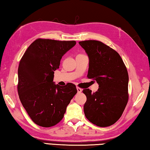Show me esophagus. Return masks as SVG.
<instances>
[{
	"mask_svg": "<svg viewBox=\"0 0 150 150\" xmlns=\"http://www.w3.org/2000/svg\"><path fill=\"white\" fill-rule=\"evenodd\" d=\"M77 92L78 93H81V92H82V89L79 88V87H77Z\"/></svg>",
	"mask_w": 150,
	"mask_h": 150,
	"instance_id": "1",
	"label": "esophagus"
}]
</instances>
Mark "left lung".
I'll return each mask as SVG.
<instances>
[{
    "mask_svg": "<svg viewBox=\"0 0 150 150\" xmlns=\"http://www.w3.org/2000/svg\"><path fill=\"white\" fill-rule=\"evenodd\" d=\"M89 59L88 77L96 81L99 88L92 93L84 89L86 96L84 112L86 119L105 127L121 117L129 99V75L120 55L98 40L79 42Z\"/></svg>",
    "mask_w": 150,
    "mask_h": 150,
    "instance_id": "1",
    "label": "left lung"
}]
</instances>
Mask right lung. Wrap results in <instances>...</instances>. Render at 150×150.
<instances>
[{"instance_id": "1", "label": "right lung", "mask_w": 150, "mask_h": 150, "mask_svg": "<svg viewBox=\"0 0 150 150\" xmlns=\"http://www.w3.org/2000/svg\"><path fill=\"white\" fill-rule=\"evenodd\" d=\"M75 45V40L39 39L21 59L18 71L19 97L32 121L39 126L50 127L58 123L77 93L75 84L62 86L53 81L62 56Z\"/></svg>"}]
</instances>
